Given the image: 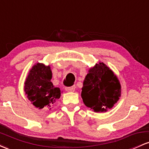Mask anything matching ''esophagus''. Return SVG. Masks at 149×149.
Segmentation results:
<instances>
[{"label":"esophagus","instance_id":"34e87169","mask_svg":"<svg viewBox=\"0 0 149 149\" xmlns=\"http://www.w3.org/2000/svg\"><path fill=\"white\" fill-rule=\"evenodd\" d=\"M76 87L75 86H71V87H67V88H65V90L67 92H74Z\"/></svg>","mask_w":149,"mask_h":149}]
</instances>
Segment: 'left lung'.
Returning a JSON list of instances; mask_svg holds the SVG:
<instances>
[{"label": "left lung", "instance_id": "left-lung-1", "mask_svg": "<svg viewBox=\"0 0 149 149\" xmlns=\"http://www.w3.org/2000/svg\"><path fill=\"white\" fill-rule=\"evenodd\" d=\"M120 95L119 80L107 65L100 62L89 69L81 92L86 107L95 112H106L117 103Z\"/></svg>", "mask_w": 149, "mask_h": 149}]
</instances>
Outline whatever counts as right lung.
<instances>
[{"mask_svg":"<svg viewBox=\"0 0 149 149\" xmlns=\"http://www.w3.org/2000/svg\"><path fill=\"white\" fill-rule=\"evenodd\" d=\"M50 66L37 63L29 71L24 83V92L33 105L39 109H51L61 96V90L50 81Z\"/></svg>","mask_w":149,"mask_h":149,"instance_id":"add662e5","label":"right lung"}]
</instances>
